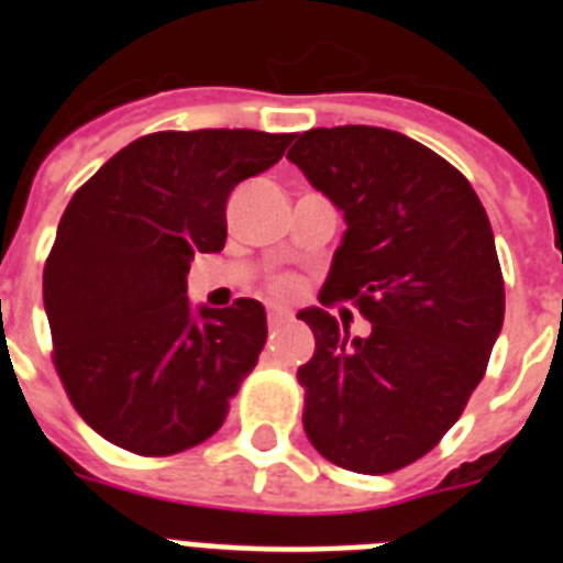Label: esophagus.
Returning a JSON list of instances; mask_svg holds the SVG:
<instances>
[{"instance_id": "obj_1", "label": "esophagus", "mask_w": 563, "mask_h": 563, "mask_svg": "<svg viewBox=\"0 0 563 563\" xmlns=\"http://www.w3.org/2000/svg\"><path fill=\"white\" fill-rule=\"evenodd\" d=\"M286 317H288L286 309H280V306H272V309H268V325L275 329V325H280V322L286 320Z\"/></svg>"}]
</instances>
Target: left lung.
Here are the masks:
<instances>
[{"label":"left lung","instance_id":"8db88e82","mask_svg":"<svg viewBox=\"0 0 563 563\" xmlns=\"http://www.w3.org/2000/svg\"><path fill=\"white\" fill-rule=\"evenodd\" d=\"M288 161L349 227L320 302L354 300L371 322L351 336L325 309L297 314L314 331L302 428L345 471L394 473L437 448L485 376L505 322L490 221L456 166L383 126H317Z\"/></svg>","mask_w":563,"mask_h":563}]
</instances>
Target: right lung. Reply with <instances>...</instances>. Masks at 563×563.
I'll return each mask as SVG.
<instances>
[{"label": "right lung", "instance_id": "obj_1", "mask_svg": "<svg viewBox=\"0 0 563 563\" xmlns=\"http://www.w3.org/2000/svg\"><path fill=\"white\" fill-rule=\"evenodd\" d=\"M291 133L192 130L126 144L67 203L45 263L53 363L78 417L139 456L207 442L266 345V309H192L189 263L227 243V198Z\"/></svg>", "mask_w": 563, "mask_h": 563}]
</instances>
